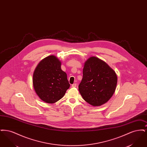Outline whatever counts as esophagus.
Returning <instances> with one entry per match:
<instances>
[{
    "label": "esophagus",
    "mask_w": 147,
    "mask_h": 147,
    "mask_svg": "<svg viewBox=\"0 0 147 147\" xmlns=\"http://www.w3.org/2000/svg\"><path fill=\"white\" fill-rule=\"evenodd\" d=\"M71 86H72L73 88H76V87H77V84H76V83H74V84H72Z\"/></svg>",
    "instance_id": "1"
}]
</instances>
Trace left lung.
Masks as SVG:
<instances>
[{
    "mask_svg": "<svg viewBox=\"0 0 147 147\" xmlns=\"http://www.w3.org/2000/svg\"><path fill=\"white\" fill-rule=\"evenodd\" d=\"M79 91L84 100L97 106L108 101L116 90L117 77L105 62L91 57L85 63Z\"/></svg>",
    "mask_w": 147,
    "mask_h": 147,
    "instance_id": "1",
    "label": "left lung"
}]
</instances>
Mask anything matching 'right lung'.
Masks as SVG:
<instances>
[{"instance_id":"add662e5","label":"right lung","mask_w":147,"mask_h":147,"mask_svg":"<svg viewBox=\"0 0 147 147\" xmlns=\"http://www.w3.org/2000/svg\"><path fill=\"white\" fill-rule=\"evenodd\" d=\"M61 65L56 57L48 56L39 63L34 71V89L39 98L47 103L59 100L70 86L67 74L61 69Z\"/></svg>"}]
</instances>
